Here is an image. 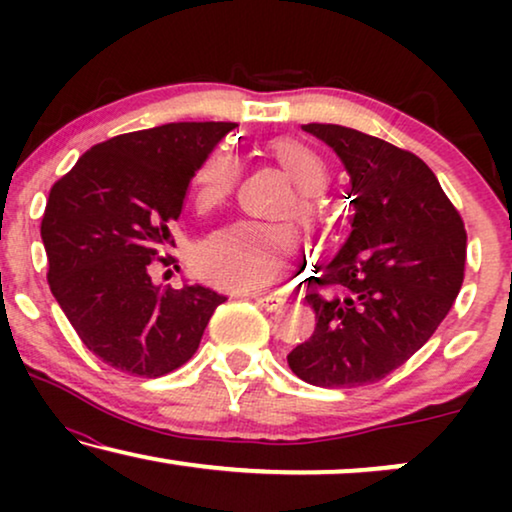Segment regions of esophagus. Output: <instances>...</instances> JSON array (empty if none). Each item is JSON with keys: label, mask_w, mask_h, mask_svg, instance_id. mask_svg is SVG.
Masks as SVG:
<instances>
[{"label": "esophagus", "mask_w": 512, "mask_h": 512, "mask_svg": "<svg viewBox=\"0 0 512 512\" xmlns=\"http://www.w3.org/2000/svg\"><path fill=\"white\" fill-rule=\"evenodd\" d=\"M256 305L263 307V310H268V312H279L286 305V300L279 296H258Z\"/></svg>", "instance_id": "obj_1"}]
</instances>
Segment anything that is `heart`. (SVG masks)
<instances>
[{"label": "heart", "mask_w": 512, "mask_h": 512, "mask_svg": "<svg viewBox=\"0 0 512 512\" xmlns=\"http://www.w3.org/2000/svg\"><path fill=\"white\" fill-rule=\"evenodd\" d=\"M277 163L284 167L298 188L296 200L282 209L284 216L296 212L310 216V195L326 184V167L307 146L282 139L272 144ZM240 177L237 158L228 149H216L193 174V202L202 214L216 212L228 202ZM300 263V240L286 223L240 221L219 230L202 242L195 256L200 277L235 293L275 291L296 272Z\"/></svg>", "instance_id": "1"}]
</instances>
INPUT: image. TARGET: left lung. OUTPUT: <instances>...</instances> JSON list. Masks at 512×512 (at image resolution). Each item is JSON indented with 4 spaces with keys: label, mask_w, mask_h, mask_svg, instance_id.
<instances>
[{
    "label": "left lung",
    "mask_w": 512,
    "mask_h": 512,
    "mask_svg": "<svg viewBox=\"0 0 512 512\" xmlns=\"http://www.w3.org/2000/svg\"><path fill=\"white\" fill-rule=\"evenodd\" d=\"M303 130L345 165L352 230L307 279L317 326L286 361L314 387H363L403 366L447 317L464 282L466 228L415 153L345 125Z\"/></svg>",
    "instance_id": "8db88e82"
}]
</instances>
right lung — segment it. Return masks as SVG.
Returning a JSON list of instances; mask_svg holds the SVG:
<instances>
[{"label":"right lung","mask_w":512,"mask_h":512,"mask_svg":"<svg viewBox=\"0 0 512 512\" xmlns=\"http://www.w3.org/2000/svg\"><path fill=\"white\" fill-rule=\"evenodd\" d=\"M233 128L209 121L125 132L53 184L41 221L48 284L83 345L111 368L160 377L184 366L226 300L200 284L160 289L149 272L160 249L174 247L170 228L195 170Z\"/></svg>","instance_id":"add662e5"}]
</instances>
